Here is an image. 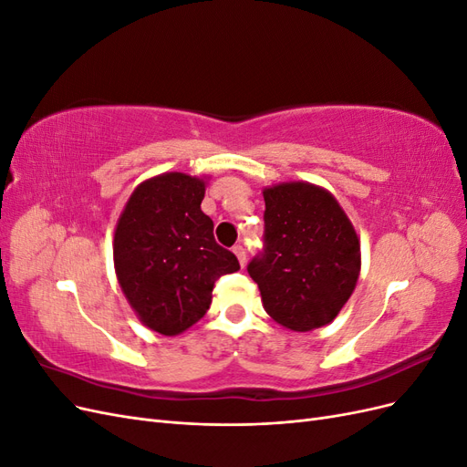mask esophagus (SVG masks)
Listing matches in <instances>:
<instances>
[{"mask_svg":"<svg viewBox=\"0 0 467 467\" xmlns=\"http://www.w3.org/2000/svg\"><path fill=\"white\" fill-rule=\"evenodd\" d=\"M234 253H235V257H237L239 265L245 266V261H247V251H245V247H244L242 244H237V245H234Z\"/></svg>","mask_w":467,"mask_h":467,"instance_id":"34e87169","label":"esophagus"}]
</instances>
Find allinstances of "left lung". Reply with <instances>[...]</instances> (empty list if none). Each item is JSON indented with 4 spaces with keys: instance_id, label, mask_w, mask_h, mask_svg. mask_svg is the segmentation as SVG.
Here are the masks:
<instances>
[{
    "instance_id": "left-lung-1",
    "label": "left lung",
    "mask_w": 467,
    "mask_h": 467,
    "mask_svg": "<svg viewBox=\"0 0 467 467\" xmlns=\"http://www.w3.org/2000/svg\"><path fill=\"white\" fill-rule=\"evenodd\" d=\"M263 249L247 265L263 306L292 331L331 323L360 273V244L333 194L309 182L265 189Z\"/></svg>"
}]
</instances>
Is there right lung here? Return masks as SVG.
<instances>
[{
  "mask_svg": "<svg viewBox=\"0 0 467 467\" xmlns=\"http://www.w3.org/2000/svg\"><path fill=\"white\" fill-rule=\"evenodd\" d=\"M204 181L163 173L144 181L119 218L112 255L120 288L140 321L179 335L210 307L214 282L239 261L214 239L201 210Z\"/></svg>",
  "mask_w": 467,
  "mask_h": 467,
  "instance_id": "obj_1",
  "label": "right lung"
}]
</instances>
